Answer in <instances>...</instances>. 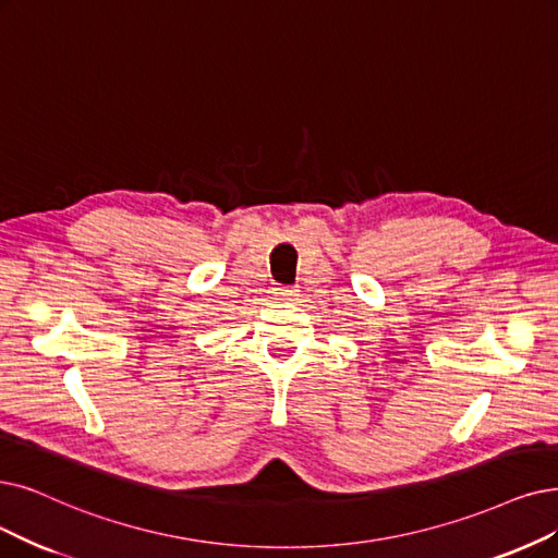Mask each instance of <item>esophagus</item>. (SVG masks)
I'll return each mask as SVG.
<instances>
[{
	"label": "esophagus",
	"mask_w": 558,
	"mask_h": 558,
	"mask_svg": "<svg viewBox=\"0 0 558 558\" xmlns=\"http://www.w3.org/2000/svg\"><path fill=\"white\" fill-rule=\"evenodd\" d=\"M275 295H277V300L288 302V300H293L298 295V291L293 286H279V288H275Z\"/></svg>",
	"instance_id": "obj_1"
}]
</instances>
